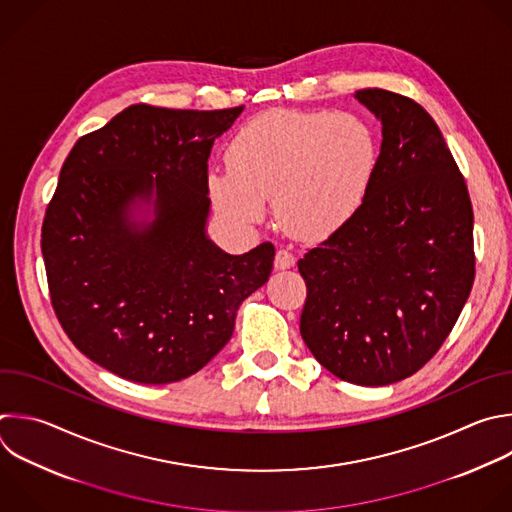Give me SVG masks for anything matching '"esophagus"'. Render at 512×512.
Instances as JSON below:
<instances>
[{"instance_id": "obj_1", "label": "esophagus", "mask_w": 512, "mask_h": 512, "mask_svg": "<svg viewBox=\"0 0 512 512\" xmlns=\"http://www.w3.org/2000/svg\"><path fill=\"white\" fill-rule=\"evenodd\" d=\"M295 265V255L287 249H277L275 253V269H289Z\"/></svg>"}]
</instances>
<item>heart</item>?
<instances>
[{"instance_id":"1","label":"heart","mask_w":512,"mask_h":512,"mask_svg":"<svg viewBox=\"0 0 512 512\" xmlns=\"http://www.w3.org/2000/svg\"><path fill=\"white\" fill-rule=\"evenodd\" d=\"M227 170H213L215 205L237 223H257L265 201L293 237L325 239L362 209L376 166L372 128L350 112L273 110L237 130Z\"/></svg>"}]
</instances>
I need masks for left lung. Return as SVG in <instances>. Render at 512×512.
<instances>
[{
  "mask_svg": "<svg viewBox=\"0 0 512 512\" xmlns=\"http://www.w3.org/2000/svg\"><path fill=\"white\" fill-rule=\"evenodd\" d=\"M356 98L382 122L358 215L297 261L307 285L299 331L313 358L358 386H388L428 364L474 283V215L432 116L382 88Z\"/></svg>",
  "mask_w": 512,
  "mask_h": 512,
  "instance_id": "obj_1",
  "label": "left lung"
}]
</instances>
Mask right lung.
<instances>
[{
    "label": "right lung",
    "instance_id": "obj_1",
    "mask_svg": "<svg viewBox=\"0 0 512 512\" xmlns=\"http://www.w3.org/2000/svg\"><path fill=\"white\" fill-rule=\"evenodd\" d=\"M241 112L134 104L60 170L42 225L52 305L72 344L120 378L197 374L271 275V243L229 255L207 237V162Z\"/></svg>",
    "mask_w": 512,
    "mask_h": 512
}]
</instances>
